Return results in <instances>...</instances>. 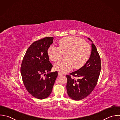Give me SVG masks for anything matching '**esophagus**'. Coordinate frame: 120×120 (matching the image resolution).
Wrapping results in <instances>:
<instances>
[{
  "label": "esophagus",
  "instance_id": "obj_1",
  "mask_svg": "<svg viewBox=\"0 0 120 120\" xmlns=\"http://www.w3.org/2000/svg\"><path fill=\"white\" fill-rule=\"evenodd\" d=\"M58 75H63V74L62 73H61V72H58Z\"/></svg>",
  "mask_w": 120,
  "mask_h": 120
}]
</instances>
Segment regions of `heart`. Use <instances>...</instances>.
<instances>
[{"mask_svg": "<svg viewBox=\"0 0 120 120\" xmlns=\"http://www.w3.org/2000/svg\"><path fill=\"white\" fill-rule=\"evenodd\" d=\"M59 47L51 45L47 49L49 58L54 62L61 59L65 54V59L55 64V69L64 73L75 69H79L88 60L91 53L89 44L75 37H67L58 42Z\"/></svg>", "mask_w": 120, "mask_h": 120, "instance_id": "b5f03b06", "label": "heart"}]
</instances>
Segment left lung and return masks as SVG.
<instances>
[{
    "label": "left lung",
    "mask_w": 120,
    "mask_h": 120,
    "mask_svg": "<svg viewBox=\"0 0 120 120\" xmlns=\"http://www.w3.org/2000/svg\"><path fill=\"white\" fill-rule=\"evenodd\" d=\"M88 39L92 41L90 38ZM101 69L100 57L95 45L92 43L91 55L87 62L78 70L66 75L67 78L66 89L69 96L76 101L88 96L97 84ZM75 77L79 78L76 80Z\"/></svg>",
    "instance_id": "1"
}]
</instances>
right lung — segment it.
Masks as SVG:
<instances>
[{
    "mask_svg": "<svg viewBox=\"0 0 120 120\" xmlns=\"http://www.w3.org/2000/svg\"><path fill=\"white\" fill-rule=\"evenodd\" d=\"M53 37H46L33 43L21 64L20 71L25 86L30 94L38 99L50 95L58 75L57 71L45 74L53 67L49 60L47 49L53 44Z\"/></svg>",
    "mask_w": 120,
    "mask_h": 120,
    "instance_id": "1",
    "label": "right lung"
}]
</instances>
